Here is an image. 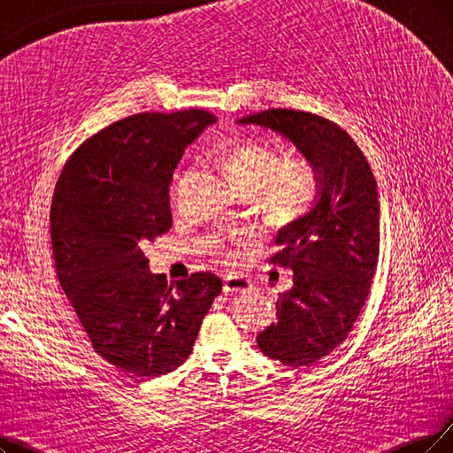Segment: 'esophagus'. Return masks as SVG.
Returning a JSON list of instances; mask_svg holds the SVG:
<instances>
[{"instance_id": "34e87169", "label": "esophagus", "mask_w": 453, "mask_h": 453, "mask_svg": "<svg viewBox=\"0 0 453 453\" xmlns=\"http://www.w3.org/2000/svg\"><path fill=\"white\" fill-rule=\"evenodd\" d=\"M249 280L243 279V277H234V275H228L225 277L223 280V292L228 296V294H234V292H245V289H249Z\"/></svg>"}]
</instances>
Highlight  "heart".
<instances>
[{"mask_svg":"<svg viewBox=\"0 0 453 453\" xmlns=\"http://www.w3.org/2000/svg\"><path fill=\"white\" fill-rule=\"evenodd\" d=\"M225 171L238 193L260 195L267 219L279 226L301 219L319 191L318 173L309 159L282 161V154L267 142L240 144L226 156Z\"/></svg>","mask_w":453,"mask_h":453,"instance_id":"b5f03b06","label":"heart"}]
</instances>
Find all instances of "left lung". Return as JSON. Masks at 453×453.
Returning <instances> with one entry per match:
<instances>
[{
  "label": "left lung",
  "mask_w": 453,
  "mask_h": 453,
  "mask_svg": "<svg viewBox=\"0 0 453 453\" xmlns=\"http://www.w3.org/2000/svg\"><path fill=\"white\" fill-rule=\"evenodd\" d=\"M238 124L280 134L318 173L314 206L279 230L269 260L294 271V286L277 301V321L257 336L265 357L311 366L348 338L366 303L379 258L377 182L349 134L319 115L267 110Z\"/></svg>",
  "instance_id": "1"
}]
</instances>
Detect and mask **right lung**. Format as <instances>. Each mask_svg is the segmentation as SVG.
<instances>
[{
  "mask_svg": "<svg viewBox=\"0 0 453 453\" xmlns=\"http://www.w3.org/2000/svg\"><path fill=\"white\" fill-rule=\"evenodd\" d=\"M217 119L203 110L137 113L88 137L53 193L61 288L93 348L132 377L176 370L223 282L208 271L167 284L141 245L173 226L169 186L188 144Z\"/></svg>",
  "mask_w": 453,
  "mask_h": 453,
  "instance_id": "1",
  "label": "right lung"
}]
</instances>
